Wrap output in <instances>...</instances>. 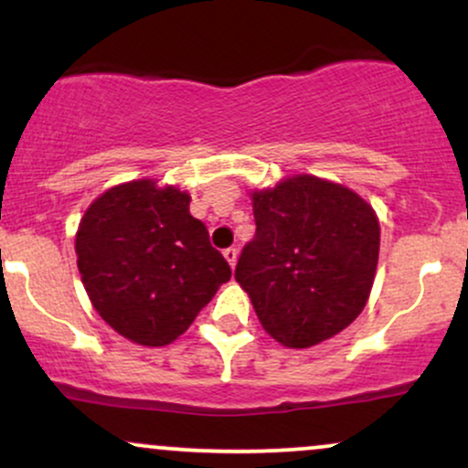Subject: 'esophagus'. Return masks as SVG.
Returning <instances> with one entry per match:
<instances>
[{
    "mask_svg": "<svg viewBox=\"0 0 468 468\" xmlns=\"http://www.w3.org/2000/svg\"><path fill=\"white\" fill-rule=\"evenodd\" d=\"M224 257H227L230 268H235V264H238V249H233V246H230V249L224 250Z\"/></svg>",
    "mask_w": 468,
    "mask_h": 468,
    "instance_id": "1",
    "label": "esophagus"
}]
</instances>
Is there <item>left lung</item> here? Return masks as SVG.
<instances>
[{
    "mask_svg": "<svg viewBox=\"0 0 468 468\" xmlns=\"http://www.w3.org/2000/svg\"><path fill=\"white\" fill-rule=\"evenodd\" d=\"M255 238L235 279L264 330L286 347H313L363 313L378 264L380 224L358 193L316 176L252 191Z\"/></svg>",
    "mask_w": 468,
    "mask_h": 468,
    "instance_id": "1",
    "label": "left lung"
}]
</instances>
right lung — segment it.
<instances>
[{"instance_id": "add662e5", "label": "right lung", "mask_w": 468, "mask_h": 468, "mask_svg": "<svg viewBox=\"0 0 468 468\" xmlns=\"http://www.w3.org/2000/svg\"><path fill=\"white\" fill-rule=\"evenodd\" d=\"M191 196L143 178L101 193L80 218L77 266L94 310L138 346L163 347L230 279Z\"/></svg>"}]
</instances>
